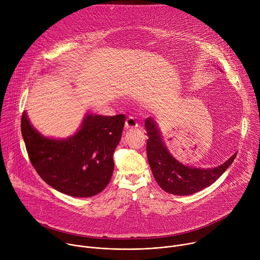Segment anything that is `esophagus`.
Wrapping results in <instances>:
<instances>
[{"label": "esophagus", "mask_w": 260, "mask_h": 260, "mask_svg": "<svg viewBox=\"0 0 260 260\" xmlns=\"http://www.w3.org/2000/svg\"><path fill=\"white\" fill-rule=\"evenodd\" d=\"M124 126H125V129H133V128L138 127V123H137V121L134 119V117L129 116V117L125 120Z\"/></svg>", "instance_id": "1"}]
</instances>
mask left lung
<instances>
[{
    "mask_svg": "<svg viewBox=\"0 0 260 260\" xmlns=\"http://www.w3.org/2000/svg\"><path fill=\"white\" fill-rule=\"evenodd\" d=\"M145 129L149 138L146 147L147 157L154 179L166 192L174 196H189L209 187L230 168L237 156V153L233 154L225 162L215 168L186 166L171 154L154 118L148 117L145 120Z\"/></svg>",
    "mask_w": 260,
    "mask_h": 260,
    "instance_id": "8db88e82",
    "label": "left lung"
}]
</instances>
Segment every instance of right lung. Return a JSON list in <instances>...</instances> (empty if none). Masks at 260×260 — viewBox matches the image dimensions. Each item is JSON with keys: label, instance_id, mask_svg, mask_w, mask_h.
Masks as SVG:
<instances>
[{"label": "right lung", "instance_id": "right-lung-1", "mask_svg": "<svg viewBox=\"0 0 260 260\" xmlns=\"http://www.w3.org/2000/svg\"><path fill=\"white\" fill-rule=\"evenodd\" d=\"M124 121L122 114L87 112L72 136L56 139L37 131L24 111L21 135L32 167L49 186L67 196L89 198L102 192L112 177Z\"/></svg>", "mask_w": 260, "mask_h": 260}]
</instances>
